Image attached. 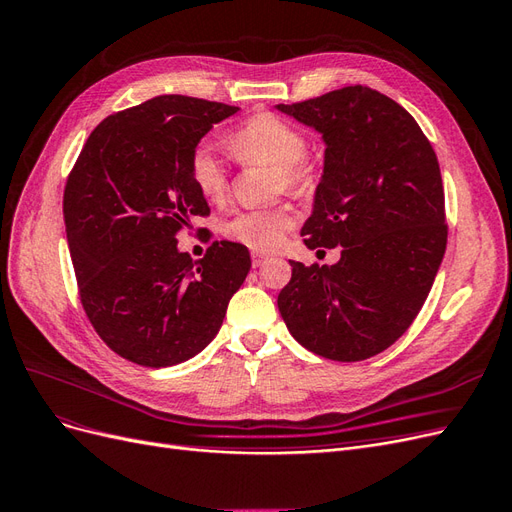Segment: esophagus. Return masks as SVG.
<instances>
[{
    "instance_id": "obj_1",
    "label": "esophagus",
    "mask_w": 512,
    "mask_h": 512,
    "mask_svg": "<svg viewBox=\"0 0 512 512\" xmlns=\"http://www.w3.org/2000/svg\"><path fill=\"white\" fill-rule=\"evenodd\" d=\"M252 260H254V267H262L265 262H269V256L267 254H252Z\"/></svg>"
}]
</instances>
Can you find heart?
<instances>
[{
  "mask_svg": "<svg viewBox=\"0 0 512 512\" xmlns=\"http://www.w3.org/2000/svg\"><path fill=\"white\" fill-rule=\"evenodd\" d=\"M226 143L243 164L273 168L282 188L288 192H299L309 183V170L301 164L307 151L305 138L280 117L256 115L232 132ZM190 179L198 194L211 203H218L228 192L226 168L207 145L194 149L190 158ZM292 226L294 218L288 209H265L237 213L226 222L224 230L232 241H239L250 250L271 252L284 243Z\"/></svg>",
  "mask_w": 512,
  "mask_h": 512,
  "instance_id": "1",
  "label": "heart"
}]
</instances>
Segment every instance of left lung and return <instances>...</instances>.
<instances>
[{"label": "left lung", "instance_id": "obj_1", "mask_svg": "<svg viewBox=\"0 0 512 512\" xmlns=\"http://www.w3.org/2000/svg\"><path fill=\"white\" fill-rule=\"evenodd\" d=\"M275 108L324 143L303 241L318 252L344 247L331 267L290 260L277 307L309 352L365 361L408 331L442 265L448 230L436 151L406 108L363 85Z\"/></svg>", "mask_w": 512, "mask_h": 512}]
</instances>
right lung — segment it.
Listing matches in <instances>:
<instances>
[{"label":"right lung","instance_id":"1","mask_svg":"<svg viewBox=\"0 0 512 512\" xmlns=\"http://www.w3.org/2000/svg\"><path fill=\"white\" fill-rule=\"evenodd\" d=\"M237 106L158 96L106 117L89 134L64 192L81 303L104 344L145 367L192 359L218 335L250 273L247 247L213 241L205 258L179 252L177 232L207 200L190 158Z\"/></svg>","mask_w":512,"mask_h":512}]
</instances>
